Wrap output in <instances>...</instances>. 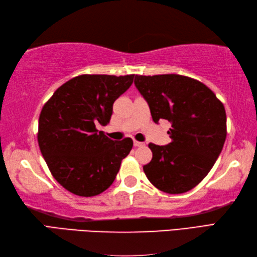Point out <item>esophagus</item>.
Instances as JSON below:
<instances>
[{
    "instance_id": "34e87169",
    "label": "esophagus",
    "mask_w": 257,
    "mask_h": 257,
    "mask_svg": "<svg viewBox=\"0 0 257 257\" xmlns=\"http://www.w3.org/2000/svg\"><path fill=\"white\" fill-rule=\"evenodd\" d=\"M134 146H135V147H144V146H145V143H140V141L134 140Z\"/></svg>"
}]
</instances>
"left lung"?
<instances>
[{"label":"left lung","mask_w":257,"mask_h":257,"mask_svg":"<svg viewBox=\"0 0 257 257\" xmlns=\"http://www.w3.org/2000/svg\"><path fill=\"white\" fill-rule=\"evenodd\" d=\"M135 85L154 121L171 122L170 144H149L152 159L144 166L146 176L166 193L188 192L206 177L224 146V106L209 87L187 76L136 75Z\"/></svg>","instance_id":"obj_1"}]
</instances>
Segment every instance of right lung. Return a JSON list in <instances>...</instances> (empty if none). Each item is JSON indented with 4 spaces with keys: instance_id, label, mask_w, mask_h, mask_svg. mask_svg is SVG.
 Segmentation results:
<instances>
[{
    "instance_id": "1",
    "label": "right lung",
    "mask_w": 257,
    "mask_h": 257,
    "mask_svg": "<svg viewBox=\"0 0 257 257\" xmlns=\"http://www.w3.org/2000/svg\"><path fill=\"white\" fill-rule=\"evenodd\" d=\"M135 75H80L63 84L43 107L37 141L56 181L79 196L100 194L112 184L132 138L109 139L97 130L110 121L112 105Z\"/></svg>"
}]
</instances>
